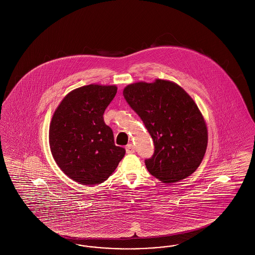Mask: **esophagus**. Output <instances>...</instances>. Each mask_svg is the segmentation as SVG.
Here are the masks:
<instances>
[{"label":"esophagus","mask_w":255,"mask_h":255,"mask_svg":"<svg viewBox=\"0 0 255 255\" xmlns=\"http://www.w3.org/2000/svg\"><path fill=\"white\" fill-rule=\"evenodd\" d=\"M126 153L127 154H133L134 153V147H133V144H128V145L126 146Z\"/></svg>","instance_id":"obj_1"}]
</instances>
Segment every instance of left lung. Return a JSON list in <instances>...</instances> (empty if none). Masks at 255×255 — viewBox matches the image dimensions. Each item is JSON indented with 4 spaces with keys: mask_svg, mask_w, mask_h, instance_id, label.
<instances>
[{
    "mask_svg": "<svg viewBox=\"0 0 255 255\" xmlns=\"http://www.w3.org/2000/svg\"><path fill=\"white\" fill-rule=\"evenodd\" d=\"M123 96L153 138L154 154L145 159L149 173L165 183L190 176L207 146L206 122L194 100L180 86L161 79L128 85Z\"/></svg>",
    "mask_w": 255,
    "mask_h": 255,
    "instance_id": "8db88e82",
    "label": "left lung"
}]
</instances>
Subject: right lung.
I'll list each match as a JSON object with an SVG mask.
<instances>
[{"label":"right lung","instance_id":"1","mask_svg":"<svg viewBox=\"0 0 255 255\" xmlns=\"http://www.w3.org/2000/svg\"><path fill=\"white\" fill-rule=\"evenodd\" d=\"M116 86H84L73 90L55 110L49 126V145L61 170L81 184L106 181L125 155L115 145L103 114L116 97Z\"/></svg>","mask_w":255,"mask_h":255}]
</instances>
